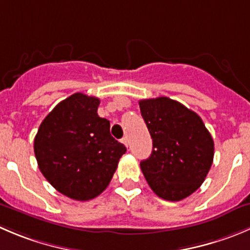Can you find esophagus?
I'll return each instance as SVG.
<instances>
[{
    "instance_id": "esophagus-1",
    "label": "esophagus",
    "mask_w": 250,
    "mask_h": 250,
    "mask_svg": "<svg viewBox=\"0 0 250 250\" xmlns=\"http://www.w3.org/2000/svg\"><path fill=\"white\" fill-rule=\"evenodd\" d=\"M121 142H122L123 144L125 145V146H128V139H127V137H123L122 139H121Z\"/></svg>"
}]
</instances>
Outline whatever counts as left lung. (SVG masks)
<instances>
[{
  "label": "left lung",
  "instance_id": "8db88e82",
  "mask_svg": "<svg viewBox=\"0 0 250 250\" xmlns=\"http://www.w3.org/2000/svg\"><path fill=\"white\" fill-rule=\"evenodd\" d=\"M152 139L140 168L156 195L169 202L189 197L205 181L214 160V140L202 118L178 101L161 96L140 100Z\"/></svg>",
  "mask_w": 250,
  "mask_h": 250
}]
</instances>
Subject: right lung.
<instances>
[{"label":"right lung","instance_id":"right-lung-1","mask_svg":"<svg viewBox=\"0 0 250 250\" xmlns=\"http://www.w3.org/2000/svg\"><path fill=\"white\" fill-rule=\"evenodd\" d=\"M100 100L76 93L45 117L34 139L39 168L51 186L74 200H90L107 188L127 151L99 117Z\"/></svg>","mask_w":250,"mask_h":250}]
</instances>
